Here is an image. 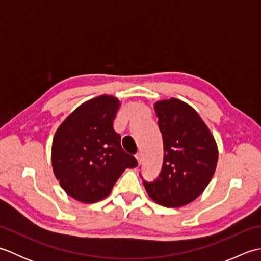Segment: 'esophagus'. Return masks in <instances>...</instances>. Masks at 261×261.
Returning <instances> with one entry per match:
<instances>
[{
	"instance_id": "obj_1",
	"label": "esophagus",
	"mask_w": 261,
	"mask_h": 261,
	"mask_svg": "<svg viewBox=\"0 0 261 261\" xmlns=\"http://www.w3.org/2000/svg\"><path fill=\"white\" fill-rule=\"evenodd\" d=\"M136 158H137V160H138V164H141V162H142V157H141V153L140 152H138L137 154H136Z\"/></svg>"
}]
</instances>
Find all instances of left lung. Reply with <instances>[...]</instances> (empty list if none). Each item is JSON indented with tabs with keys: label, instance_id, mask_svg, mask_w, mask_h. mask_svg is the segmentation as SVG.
Returning <instances> with one entry per match:
<instances>
[{
	"label": "left lung",
	"instance_id": "left-lung-1",
	"mask_svg": "<svg viewBox=\"0 0 261 261\" xmlns=\"http://www.w3.org/2000/svg\"><path fill=\"white\" fill-rule=\"evenodd\" d=\"M154 110L164 141L163 167L153 181L141 178L154 202L179 207L201 195L212 179L218 147L201 116L188 104L164 99L154 104Z\"/></svg>",
	"mask_w": 261,
	"mask_h": 261
}]
</instances>
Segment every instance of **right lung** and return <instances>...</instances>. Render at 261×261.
Segmentation results:
<instances>
[{
	"label": "right lung",
	"instance_id": "1",
	"mask_svg": "<svg viewBox=\"0 0 261 261\" xmlns=\"http://www.w3.org/2000/svg\"><path fill=\"white\" fill-rule=\"evenodd\" d=\"M120 102L97 96L69 114L53 141L54 173L64 191L77 201L94 203L107 197L125 168L137 159L121 147L113 127Z\"/></svg>",
	"mask_w": 261,
	"mask_h": 261
}]
</instances>
